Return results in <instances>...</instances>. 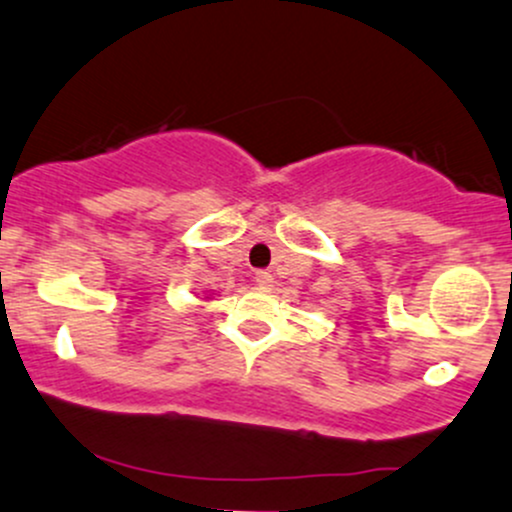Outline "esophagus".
<instances>
[{
    "label": "esophagus",
    "mask_w": 512,
    "mask_h": 512,
    "mask_svg": "<svg viewBox=\"0 0 512 512\" xmlns=\"http://www.w3.org/2000/svg\"><path fill=\"white\" fill-rule=\"evenodd\" d=\"M272 274L267 272V270H257L255 272V282L260 284V287H272Z\"/></svg>",
    "instance_id": "obj_1"
}]
</instances>
